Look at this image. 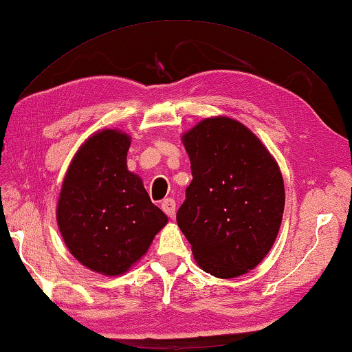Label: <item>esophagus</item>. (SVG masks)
<instances>
[{"label": "esophagus", "instance_id": "34e87169", "mask_svg": "<svg viewBox=\"0 0 352 352\" xmlns=\"http://www.w3.org/2000/svg\"><path fill=\"white\" fill-rule=\"evenodd\" d=\"M162 209H163L164 213H166L168 217L174 218V215H175V201L172 198H166L162 203Z\"/></svg>", "mask_w": 352, "mask_h": 352}]
</instances>
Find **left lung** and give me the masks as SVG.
I'll use <instances>...</instances> for the list:
<instances>
[{"label": "left lung", "instance_id": "1", "mask_svg": "<svg viewBox=\"0 0 352 352\" xmlns=\"http://www.w3.org/2000/svg\"><path fill=\"white\" fill-rule=\"evenodd\" d=\"M182 140L192 182L177 223L197 264L221 279L249 273L270 252L284 213L276 160L249 128L224 116L201 120Z\"/></svg>", "mask_w": 352, "mask_h": 352}]
</instances>
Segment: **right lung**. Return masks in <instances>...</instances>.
Segmentation results:
<instances>
[{"label":"right lung","instance_id":"1","mask_svg":"<svg viewBox=\"0 0 352 352\" xmlns=\"http://www.w3.org/2000/svg\"><path fill=\"white\" fill-rule=\"evenodd\" d=\"M131 137L102 129L68 166L56 208L62 239L89 270L119 276L148 252L168 217L153 204L142 178L128 170Z\"/></svg>","mask_w":352,"mask_h":352}]
</instances>
